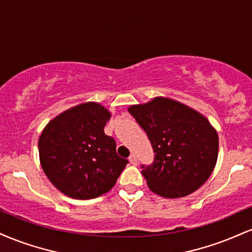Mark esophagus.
<instances>
[{
	"label": "esophagus",
	"mask_w": 252,
	"mask_h": 252,
	"mask_svg": "<svg viewBox=\"0 0 252 252\" xmlns=\"http://www.w3.org/2000/svg\"><path fill=\"white\" fill-rule=\"evenodd\" d=\"M129 162L131 163L132 165H137V157H136L135 154H131V155H130Z\"/></svg>",
	"instance_id": "obj_1"
}]
</instances>
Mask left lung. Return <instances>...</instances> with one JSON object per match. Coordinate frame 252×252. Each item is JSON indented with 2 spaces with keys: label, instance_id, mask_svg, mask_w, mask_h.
Returning a JSON list of instances; mask_svg holds the SVG:
<instances>
[{
  "label": "left lung",
  "instance_id": "1",
  "mask_svg": "<svg viewBox=\"0 0 252 252\" xmlns=\"http://www.w3.org/2000/svg\"><path fill=\"white\" fill-rule=\"evenodd\" d=\"M128 111L147 132L153 164L142 175L154 193L180 198L196 191L213 174L218 157V135L207 117L168 97H155Z\"/></svg>",
  "mask_w": 252,
  "mask_h": 252
}]
</instances>
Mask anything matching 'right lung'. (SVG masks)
<instances>
[{
  "label": "right lung",
  "instance_id": "add662e5",
  "mask_svg": "<svg viewBox=\"0 0 252 252\" xmlns=\"http://www.w3.org/2000/svg\"><path fill=\"white\" fill-rule=\"evenodd\" d=\"M110 111L86 102L57 115L38 138L39 162L53 186L68 197L90 199L108 192L128 159L104 134Z\"/></svg>",
  "mask_w": 252,
  "mask_h": 252
}]
</instances>
